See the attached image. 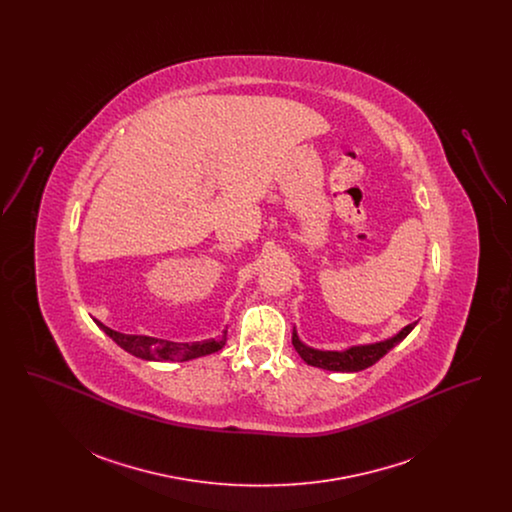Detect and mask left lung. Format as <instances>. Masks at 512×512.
I'll return each instance as SVG.
<instances>
[{"mask_svg":"<svg viewBox=\"0 0 512 512\" xmlns=\"http://www.w3.org/2000/svg\"><path fill=\"white\" fill-rule=\"evenodd\" d=\"M414 326H416V322H411L409 326H405L391 340L372 343V345H359V347H351L347 351H317V349H311V347H307L299 341L295 330H293L292 343L295 351L299 353V357L307 365L318 366V368H324V370H336V372H359V370H365L368 366L378 363L390 351L391 347H395L399 341L405 340L411 334Z\"/></svg>","mask_w":512,"mask_h":512,"instance_id":"obj_1","label":"left lung"}]
</instances>
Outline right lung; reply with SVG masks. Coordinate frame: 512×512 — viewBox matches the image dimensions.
Wrapping results in <instances>:
<instances>
[{
	"label": "right lung",
	"instance_id": "add662e5",
	"mask_svg": "<svg viewBox=\"0 0 512 512\" xmlns=\"http://www.w3.org/2000/svg\"><path fill=\"white\" fill-rule=\"evenodd\" d=\"M99 328L121 345L124 351L132 353L134 357L146 359V361H190L203 355H211L219 351L226 343V332L219 340L195 341V343H176V341L157 340L149 336H130V334H121L115 332L107 326L98 322Z\"/></svg>",
	"mask_w": 512,
	"mask_h": 512
}]
</instances>
